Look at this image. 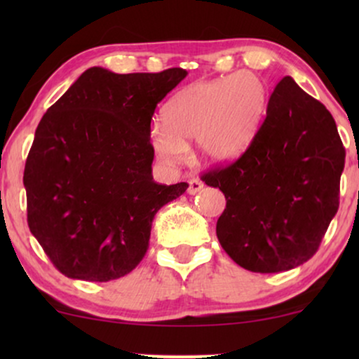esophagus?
Returning <instances> with one entry per match:
<instances>
[{"instance_id":"34e87169","label":"esophagus","mask_w":359,"mask_h":359,"mask_svg":"<svg viewBox=\"0 0 359 359\" xmlns=\"http://www.w3.org/2000/svg\"><path fill=\"white\" fill-rule=\"evenodd\" d=\"M204 188V184L201 183L199 180H189V183H188V194H198L201 189Z\"/></svg>"}]
</instances>
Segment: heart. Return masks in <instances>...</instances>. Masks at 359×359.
Wrapping results in <instances>:
<instances>
[{
    "mask_svg": "<svg viewBox=\"0 0 359 359\" xmlns=\"http://www.w3.org/2000/svg\"><path fill=\"white\" fill-rule=\"evenodd\" d=\"M264 107L266 88L255 73L191 83L165 106L163 122L150 126V147L161 163L176 166L196 140L204 163H227L250 145Z\"/></svg>",
    "mask_w": 359,
    "mask_h": 359,
    "instance_id": "b5f03b06",
    "label": "heart"
}]
</instances>
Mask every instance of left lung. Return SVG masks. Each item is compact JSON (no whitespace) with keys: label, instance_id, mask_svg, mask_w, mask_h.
<instances>
[{"label":"left lung","instance_id":"obj_1","mask_svg":"<svg viewBox=\"0 0 359 359\" xmlns=\"http://www.w3.org/2000/svg\"><path fill=\"white\" fill-rule=\"evenodd\" d=\"M345 149L327 107L284 76L247 151L203 176L227 205L217 238L253 273L287 271L313 257L335 217Z\"/></svg>","mask_w":359,"mask_h":359}]
</instances>
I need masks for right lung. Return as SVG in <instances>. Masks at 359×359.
Here are the masks:
<instances>
[{"label": "right lung", "instance_id": "right-lung-1", "mask_svg": "<svg viewBox=\"0 0 359 359\" xmlns=\"http://www.w3.org/2000/svg\"><path fill=\"white\" fill-rule=\"evenodd\" d=\"M188 72H83L39 122L24 168L27 224L58 271L106 283L149 248L155 214L188 189L151 176L155 107Z\"/></svg>", "mask_w": 359, "mask_h": 359}]
</instances>
